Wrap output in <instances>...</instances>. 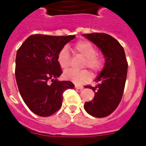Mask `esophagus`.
Masks as SVG:
<instances>
[{"label": "esophagus", "instance_id": "1", "mask_svg": "<svg viewBox=\"0 0 146 146\" xmlns=\"http://www.w3.org/2000/svg\"><path fill=\"white\" fill-rule=\"evenodd\" d=\"M75 88L77 89H80V90H82V88H83V87L81 86H77V85H75Z\"/></svg>", "mask_w": 146, "mask_h": 146}]
</instances>
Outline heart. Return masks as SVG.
I'll return each mask as SVG.
<instances>
[{
    "instance_id": "1",
    "label": "heart",
    "mask_w": 146,
    "mask_h": 146,
    "mask_svg": "<svg viewBox=\"0 0 146 146\" xmlns=\"http://www.w3.org/2000/svg\"><path fill=\"white\" fill-rule=\"evenodd\" d=\"M74 50L81 56L84 57L83 66H88L93 72H99L104 66L103 58L98 55L96 47L88 41H80L74 44ZM70 54L66 47H64L58 54L57 60L60 68L66 69L70 64ZM66 80H70L77 84H82L91 79V74L87 69L75 71L73 69L66 71L64 73Z\"/></svg>"
}]
</instances>
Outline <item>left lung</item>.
<instances>
[{"instance_id":"1","label":"left lung","mask_w":146,"mask_h":146,"mask_svg":"<svg viewBox=\"0 0 146 146\" xmlns=\"http://www.w3.org/2000/svg\"><path fill=\"white\" fill-rule=\"evenodd\" d=\"M83 36L96 44L104 55L105 63L96 79L95 87L87 86L95 92L92 101L86 102L84 108L88 114L104 118L118 106L124 90L128 64L124 50L115 38L107 33H94Z\"/></svg>"}]
</instances>
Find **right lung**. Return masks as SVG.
Returning a JSON list of instances; mask_svg holds the SVG:
<instances>
[{"instance_id":"right-lung-1","label":"right lung","mask_w":146,"mask_h":146,"mask_svg":"<svg viewBox=\"0 0 146 146\" xmlns=\"http://www.w3.org/2000/svg\"><path fill=\"white\" fill-rule=\"evenodd\" d=\"M74 37L75 35H31L18 49L17 84L24 102L37 115L50 116L58 111L64 91L74 88L70 81L58 80L63 72L57 57L59 51Z\"/></svg>"}]
</instances>
